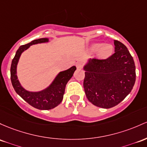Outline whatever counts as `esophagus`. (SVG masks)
Returning a JSON list of instances; mask_svg holds the SVG:
<instances>
[{
  "label": "esophagus",
  "mask_w": 147,
  "mask_h": 147,
  "mask_svg": "<svg viewBox=\"0 0 147 147\" xmlns=\"http://www.w3.org/2000/svg\"><path fill=\"white\" fill-rule=\"evenodd\" d=\"M76 66H77V69H81V68H82V63H80V62H79V63H77L76 64Z\"/></svg>",
  "instance_id": "esophagus-1"
}]
</instances>
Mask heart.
<instances>
[{"label":"heart","instance_id":"b5f03b06","mask_svg":"<svg viewBox=\"0 0 147 147\" xmlns=\"http://www.w3.org/2000/svg\"><path fill=\"white\" fill-rule=\"evenodd\" d=\"M90 51L91 52L98 51L97 55L100 59H105L109 57L113 52V46L109 44H104L102 43H95L90 47Z\"/></svg>","mask_w":147,"mask_h":147}]
</instances>
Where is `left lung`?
Here are the masks:
<instances>
[{"label": "left lung", "instance_id": "obj_1", "mask_svg": "<svg viewBox=\"0 0 147 147\" xmlns=\"http://www.w3.org/2000/svg\"><path fill=\"white\" fill-rule=\"evenodd\" d=\"M114 54L106 59H90L84 66V88L88 101L97 107L117 105L133 89L136 79L133 58L126 47L114 40Z\"/></svg>", "mask_w": 147, "mask_h": 147}]
</instances>
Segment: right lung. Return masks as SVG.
I'll list each match as a JSON object with an SVG mask.
<instances>
[{"instance_id": "right-lung-1", "label": "right lung", "mask_w": 147, "mask_h": 147, "mask_svg": "<svg viewBox=\"0 0 147 147\" xmlns=\"http://www.w3.org/2000/svg\"><path fill=\"white\" fill-rule=\"evenodd\" d=\"M48 38H40L33 40L30 43L19 47L16 52L11 64V82L16 93L21 96L26 102L33 107L41 110L51 109L59 105L63 100L65 93V86L70 80L76 70L75 66H72L67 70L61 71L55 77L49 86L40 91H29L21 85L17 75V67L19 58L25 50L31 45L40 43L48 42Z\"/></svg>"}]
</instances>
